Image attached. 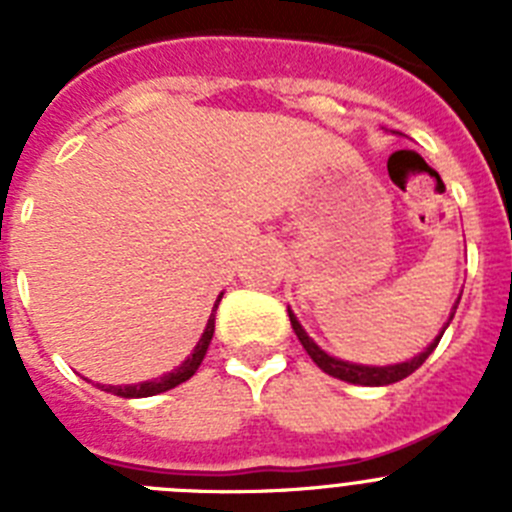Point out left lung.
<instances>
[{"label": "left lung", "instance_id": "1", "mask_svg": "<svg viewBox=\"0 0 512 512\" xmlns=\"http://www.w3.org/2000/svg\"><path fill=\"white\" fill-rule=\"evenodd\" d=\"M459 300H456L454 310H451V318H454L456 307H459ZM451 318H449V323H451ZM289 323H292V328H295L297 338H300V343H302V348L307 351V356H310V359L315 361V364H318L325 374H330V377H336V379H343V382L364 384V387H382V384H392V382H400V379L410 377V374H413L415 369H418V366L433 354V348L438 346V341H441V336H443V330H446L443 328L441 336H438L431 346L425 348L423 354L415 356V359L402 361V364H392V366H361V364H348V361L333 359V356L325 354L323 348L315 346V343L310 341V336H307L305 330H302V325L297 323V318L292 315V310H289Z\"/></svg>", "mask_w": 512, "mask_h": 512}]
</instances>
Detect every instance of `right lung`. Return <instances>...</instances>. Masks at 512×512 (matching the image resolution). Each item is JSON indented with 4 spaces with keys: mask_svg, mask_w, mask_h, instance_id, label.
Returning a JSON list of instances; mask_svg holds the SVG:
<instances>
[{
    "mask_svg": "<svg viewBox=\"0 0 512 512\" xmlns=\"http://www.w3.org/2000/svg\"><path fill=\"white\" fill-rule=\"evenodd\" d=\"M223 297V295H220ZM220 302V300H217ZM217 302H215V310H217ZM212 333H215V312L210 315V320H207V328L205 333H202L200 343L194 346L192 356H189L187 361H184L182 366H176L174 372L164 374L161 379H151V382H143V384H125V387H112V384H99L104 392H112V395L117 397H151V395H158V392H166V390H174L176 384L187 382L189 377H192L197 369H200L202 359H205L207 354V346H210L212 341Z\"/></svg>",
    "mask_w": 512,
    "mask_h": 512,
    "instance_id": "right-lung-1",
    "label": "right lung"
}]
</instances>
